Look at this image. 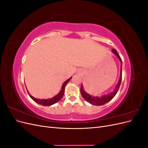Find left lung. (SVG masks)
<instances>
[{
    "label": "left lung",
    "instance_id": "1",
    "mask_svg": "<svg viewBox=\"0 0 148 148\" xmlns=\"http://www.w3.org/2000/svg\"><path fill=\"white\" fill-rule=\"evenodd\" d=\"M112 52L114 53V54L117 56L119 59L120 61V64H121V69H120V79L119 80V82L116 85L115 88L114 89V90L113 92H112L109 94H107V95H105L104 96H102L101 97H97V96H92L90 95H89L88 93H87L86 91L84 90L83 85L82 84L81 86V89H80V91H81V94L83 96L84 99L86 100L87 102L89 103H90L92 105H95V106H101L103 104H105L106 103L109 102L112 98L115 96L116 94L118 92L119 89L120 88L121 82H122V60L121 59V58L117 52V51L115 50V49H113L112 50Z\"/></svg>",
    "mask_w": 148,
    "mask_h": 148
}]
</instances>
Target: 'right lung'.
<instances>
[{
    "label": "right lung",
    "instance_id": "add662e5",
    "mask_svg": "<svg viewBox=\"0 0 148 148\" xmlns=\"http://www.w3.org/2000/svg\"><path fill=\"white\" fill-rule=\"evenodd\" d=\"M71 78V77L69 79H68L67 80H66V81L64 83V84H62L61 90L59 92V93L58 94V95H57L56 96H55L54 97H52L51 99H36V98H35L33 96H31V95H29V92L28 91H28V95H29V96H30V97L31 98V99H32L34 102L38 103V104H41L42 106H51V105H53V104H56V102H59L62 99V97H63V96L64 95L65 88L66 86V85L67 83H69V82L70 81Z\"/></svg>",
    "mask_w": 148,
    "mask_h": 148
}]
</instances>
